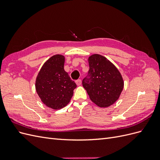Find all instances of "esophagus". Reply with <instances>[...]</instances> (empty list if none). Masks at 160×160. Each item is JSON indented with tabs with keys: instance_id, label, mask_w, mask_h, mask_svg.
I'll list each match as a JSON object with an SVG mask.
<instances>
[{
	"instance_id": "34e87169",
	"label": "esophagus",
	"mask_w": 160,
	"mask_h": 160,
	"mask_svg": "<svg viewBox=\"0 0 160 160\" xmlns=\"http://www.w3.org/2000/svg\"><path fill=\"white\" fill-rule=\"evenodd\" d=\"M75 83H76L77 85L79 86V85H81V79H78V80H77V81H75Z\"/></svg>"
}]
</instances>
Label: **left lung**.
Instances as JSON below:
<instances>
[{
    "instance_id": "left-lung-1",
    "label": "left lung",
    "mask_w": 160,
    "mask_h": 160,
    "mask_svg": "<svg viewBox=\"0 0 160 160\" xmlns=\"http://www.w3.org/2000/svg\"><path fill=\"white\" fill-rule=\"evenodd\" d=\"M88 75L82 81L90 99L100 108H108L122 93L124 81L119 71L107 58L98 54L89 57Z\"/></svg>"
}]
</instances>
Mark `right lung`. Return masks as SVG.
Segmentation results:
<instances>
[{"mask_svg": "<svg viewBox=\"0 0 160 160\" xmlns=\"http://www.w3.org/2000/svg\"><path fill=\"white\" fill-rule=\"evenodd\" d=\"M65 57H50L37 76L35 89L42 102L52 109H60L68 104L77 85L64 69Z\"/></svg>", "mask_w": 160, "mask_h": 160, "instance_id": "right-lung-1", "label": "right lung"}]
</instances>
